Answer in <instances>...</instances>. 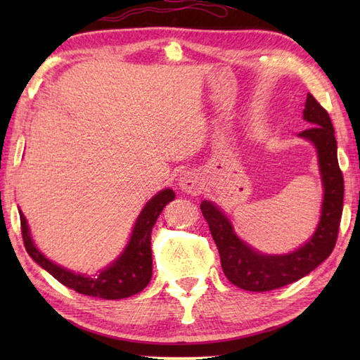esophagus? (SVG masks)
Masks as SVG:
<instances>
[{"label": "esophagus", "mask_w": 360, "mask_h": 360, "mask_svg": "<svg viewBox=\"0 0 360 360\" xmlns=\"http://www.w3.org/2000/svg\"><path fill=\"white\" fill-rule=\"evenodd\" d=\"M179 188L186 193H198L201 190V176L193 170L184 172L179 178Z\"/></svg>", "instance_id": "34e87169"}]
</instances>
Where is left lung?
<instances>
[{
  "instance_id": "obj_1",
  "label": "left lung",
  "mask_w": 360,
  "mask_h": 360,
  "mask_svg": "<svg viewBox=\"0 0 360 360\" xmlns=\"http://www.w3.org/2000/svg\"><path fill=\"white\" fill-rule=\"evenodd\" d=\"M303 119L311 124L298 137L316 147L322 178L323 201L320 219L311 238L289 254H263L235 233L232 221L213 201L204 200L201 212L219 252L221 266L227 280L252 292L278 289L300 280L331 255L338 241L343 209V176L338 160V142L330 114L308 94Z\"/></svg>"
}]
</instances>
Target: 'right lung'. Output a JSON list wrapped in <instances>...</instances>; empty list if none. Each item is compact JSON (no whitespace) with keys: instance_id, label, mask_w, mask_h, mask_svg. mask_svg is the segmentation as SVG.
<instances>
[{"instance_id":"obj_1","label":"right lung","mask_w":360,"mask_h":360,"mask_svg":"<svg viewBox=\"0 0 360 360\" xmlns=\"http://www.w3.org/2000/svg\"><path fill=\"white\" fill-rule=\"evenodd\" d=\"M173 200L174 192L172 188L160 190L155 196L150 198L136 219L125 249L105 269L96 272L94 275L70 271L46 258L40 249L35 246L27 226V219L20 210L22 241H25L29 257L35 263L40 264L62 285L74 289L75 292L89 297H101L105 300L127 298L141 292L151 280V231L165 205Z\"/></svg>"}]
</instances>
